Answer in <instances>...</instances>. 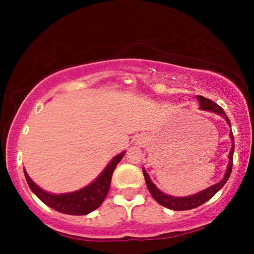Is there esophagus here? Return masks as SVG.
Returning a JSON list of instances; mask_svg holds the SVG:
<instances>
[{"label":"esophagus","instance_id":"1","mask_svg":"<svg viewBox=\"0 0 254 254\" xmlns=\"http://www.w3.org/2000/svg\"><path fill=\"white\" fill-rule=\"evenodd\" d=\"M137 144H141V145H143V143H144V137L143 136H138V138H137Z\"/></svg>","mask_w":254,"mask_h":254}]
</instances>
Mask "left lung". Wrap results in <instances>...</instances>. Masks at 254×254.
<instances>
[{"mask_svg": "<svg viewBox=\"0 0 254 254\" xmlns=\"http://www.w3.org/2000/svg\"><path fill=\"white\" fill-rule=\"evenodd\" d=\"M197 100L200 102V109L204 110V111H210V112L217 113L222 116L223 118H225L227 123L229 126H231L230 120L225 112L222 109L221 106H218L216 103H214L213 100L204 98L202 96H197ZM230 138H231V149L230 152H229V164L227 168V171H225V175L223 177V179L221 182H218L215 185L208 187V189L201 190V192L193 194V195H189V196H183V197H176V196H171L168 195V194L163 193L162 190H159L157 187L155 186V184L151 182L150 178H149L148 173L145 172L144 169L143 170V176L145 179V184H147V187L150 192L151 196L157 201L159 204L164 206L169 209L172 210H189V209H193V208H196L203 204L204 202H207L208 200L211 199L215 194H216L218 190H220L222 187L224 186V184L228 182L229 177L231 175V170H232V161H234V150H235V140H234V134L232 131H230Z\"/></svg>", "mask_w": 254, "mask_h": 254, "instance_id": "obj_1", "label": "left lung"}]
</instances>
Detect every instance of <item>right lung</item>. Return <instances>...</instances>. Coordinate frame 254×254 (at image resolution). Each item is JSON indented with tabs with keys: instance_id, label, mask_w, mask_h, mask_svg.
Listing matches in <instances>:
<instances>
[{
	"instance_id": "1",
	"label": "right lung",
	"mask_w": 254,
	"mask_h": 254,
	"mask_svg": "<svg viewBox=\"0 0 254 254\" xmlns=\"http://www.w3.org/2000/svg\"><path fill=\"white\" fill-rule=\"evenodd\" d=\"M124 155L125 151L117 155L95 182L85 186L84 189L71 193L51 194L37 186L27 175L25 169H24V175L31 190L48 207L68 215H86L97 209L105 200L109 193L114 169L117 168V164L121 161Z\"/></svg>"
}]
</instances>
